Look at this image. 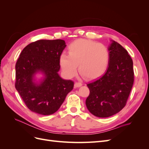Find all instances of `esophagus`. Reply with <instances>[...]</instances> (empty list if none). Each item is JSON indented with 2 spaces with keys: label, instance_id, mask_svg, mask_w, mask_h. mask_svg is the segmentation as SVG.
Returning <instances> with one entry per match:
<instances>
[{
  "label": "esophagus",
  "instance_id": "1",
  "mask_svg": "<svg viewBox=\"0 0 149 149\" xmlns=\"http://www.w3.org/2000/svg\"><path fill=\"white\" fill-rule=\"evenodd\" d=\"M82 86V83H78V82H76L74 83V87L75 88H79L80 86Z\"/></svg>",
  "mask_w": 149,
  "mask_h": 149
}]
</instances>
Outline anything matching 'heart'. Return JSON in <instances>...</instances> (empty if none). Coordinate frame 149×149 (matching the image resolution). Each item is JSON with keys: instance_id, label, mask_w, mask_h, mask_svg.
<instances>
[{"instance_id": "b5f03b06", "label": "heart", "mask_w": 149, "mask_h": 149, "mask_svg": "<svg viewBox=\"0 0 149 149\" xmlns=\"http://www.w3.org/2000/svg\"><path fill=\"white\" fill-rule=\"evenodd\" d=\"M109 48L102 43L87 39H78L68 47V55L62 53L60 64L66 77L76 74L77 66L79 73L87 79L100 77L106 71L110 61Z\"/></svg>"}]
</instances>
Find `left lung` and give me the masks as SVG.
Returning <instances> with one entry per match:
<instances>
[{
    "label": "left lung",
    "instance_id": "left-lung-1",
    "mask_svg": "<svg viewBox=\"0 0 149 149\" xmlns=\"http://www.w3.org/2000/svg\"><path fill=\"white\" fill-rule=\"evenodd\" d=\"M110 61L105 73L89 83L87 109L98 118H108L123 109L134 83L133 61L127 51L111 40Z\"/></svg>",
    "mask_w": 149,
    "mask_h": 149
}]
</instances>
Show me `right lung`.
<instances>
[{"label": "right lung", "instance_id": "right-lung-1", "mask_svg": "<svg viewBox=\"0 0 149 149\" xmlns=\"http://www.w3.org/2000/svg\"><path fill=\"white\" fill-rule=\"evenodd\" d=\"M66 46L63 40H40L22 51L15 65V88L29 109L41 115L54 114L74 86L63 79L60 56ZM38 74L42 75L38 79Z\"/></svg>", "mask_w": 149, "mask_h": 149}]
</instances>
